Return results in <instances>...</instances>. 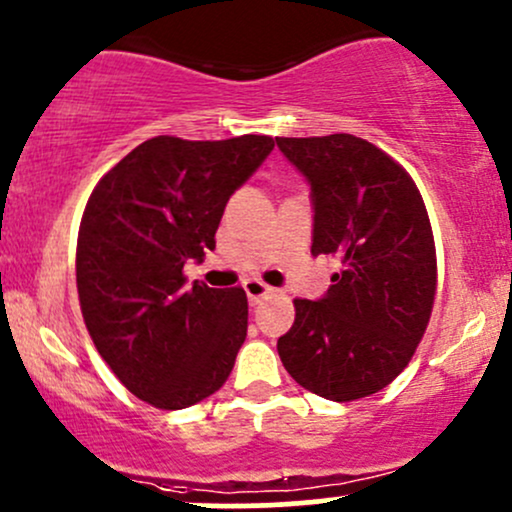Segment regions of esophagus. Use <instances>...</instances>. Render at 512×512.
Masks as SVG:
<instances>
[{"mask_svg":"<svg viewBox=\"0 0 512 512\" xmlns=\"http://www.w3.org/2000/svg\"><path fill=\"white\" fill-rule=\"evenodd\" d=\"M245 294H247V301H250V306H255V303H260L262 299H267L269 294H274L272 286H267L265 282H260V279H247L243 284Z\"/></svg>","mask_w":512,"mask_h":512,"instance_id":"34e87169","label":"esophagus"}]
</instances>
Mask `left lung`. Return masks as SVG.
Returning <instances> with one entry per match:
<instances>
[{"instance_id": "8db88e82", "label": "left lung", "mask_w": 512, "mask_h": 512, "mask_svg": "<svg viewBox=\"0 0 512 512\" xmlns=\"http://www.w3.org/2000/svg\"><path fill=\"white\" fill-rule=\"evenodd\" d=\"M277 145L311 187V252L340 262L320 299L294 301L279 357L316 396H372L406 369L428 328L437 284L428 211L408 172L369 140L333 133Z\"/></svg>"}]
</instances>
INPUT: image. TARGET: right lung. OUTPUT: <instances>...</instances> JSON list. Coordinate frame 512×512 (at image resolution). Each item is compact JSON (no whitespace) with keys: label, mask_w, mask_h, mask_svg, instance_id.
I'll use <instances>...</instances> for the list:
<instances>
[{"label":"right lung","mask_w":512,"mask_h":512,"mask_svg":"<svg viewBox=\"0 0 512 512\" xmlns=\"http://www.w3.org/2000/svg\"><path fill=\"white\" fill-rule=\"evenodd\" d=\"M274 150L269 136H157L101 177L77 238L89 335L128 391L182 411L226 384L247 335L243 289H187L182 269L216 247L235 189Z\"/></svg>","instance_id":"add662e5"}]
</instances>
